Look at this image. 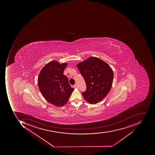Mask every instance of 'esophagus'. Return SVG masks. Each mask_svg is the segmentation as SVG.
Here are the masks:
<instances>
[{
    "mask_svg": "<svg viewBox=\"0 0 155 155\" xmlns=\"http://www.w3.org/2000/svg\"><path fill=\"white\" fill-rule=\"evenodd\" d=\"M74 88H78V86H77V84H75V85H74Z\"/></svg>",
    "mask_w": 155,
    "mask_h": 155,
    "instance_id": "34e87169",
    "label": "esophagus"
}]
</instances>
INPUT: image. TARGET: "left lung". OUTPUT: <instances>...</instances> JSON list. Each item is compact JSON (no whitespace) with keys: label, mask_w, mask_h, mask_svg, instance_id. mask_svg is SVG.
I'll return each mask as SVG.
<instances>
[{"label":"left lung","mask_w":155,"mask_h":155,"mask_svg":"<svg viewBox=\"0 0 155 155\" xmlns=\"http://www.w3.org/2000/svg\"><path fill=\"white\" fill-rule=\"evenodd\" d=\"M77 68L87 86L86 91L82 92L85 100L92 104L101 101L112 86L114 73L111 68L105 62L94 57L81 62Z\"/></svg>","instance_id":"8db88e82"}]
</instances>
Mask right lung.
Wrapping results in <instances>:
<instances>
[{
	"mask_svg": "<svg viewBox=\"0 0 155 155\" xmlns=\"http://www.w3.org/2000/svg\"><path fill=\"white\" fill-rule=\"evenodd\" d=\"M67 65L52 61L42 68L38 75V84L41 93L47 101L56 106L66 104L74 90L63 74Z\"/></svg>",
	"mask_w": 155,
	"mask_h": 155,
	"instance_id": "obj_1",
	"label": "right lung"
}]
</instances>
